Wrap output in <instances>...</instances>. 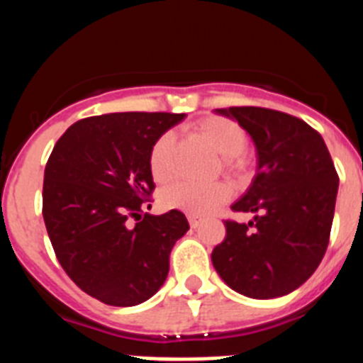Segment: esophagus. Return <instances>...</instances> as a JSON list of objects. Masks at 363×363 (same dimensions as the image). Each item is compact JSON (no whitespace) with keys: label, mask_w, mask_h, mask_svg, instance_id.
I'll return each instance as SVG.
<instances>
[{"label":"esophagus","mask_w":363,"mask_h":363,"mask_svg":"<svg viewBox=\"0 0 363 363\" xmlns=\"http://www.w3.org/2000/svg\"><path fill=\"white\" fill-rule=\"evenodd\" d=\"M187 218H189V225H191L192 229H196V227L201 223V218H200V216H194V214H189Z\"/></svg>","instance_id":"esophagus-1"}]
</instances>
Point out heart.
<instances>
[{
  "instance_id": "1",
  "label": "heart",
  "mask_w": 363,
  "mask_h": 363,
  "mask_svg": "<svg viewBox=\"0 0 363 363\" xmlns=\"http://www.w3.org/2000/svg\"><path fill=\"white\" fill-rule=\"evenodd\" d=\"M196 133L223 158V171L227 174L234 178L247 176L251 163L243 154L247 147V133L242 125L223 116H207L196 123ZM171 133L162 134L150 149L149 167L158 182L171 176ZM229 194L230 191L225 184L198 185L192 182H178L163 191L162 203L167 209L203 216L223 203Z\"/></svg>"
}]
</instances>
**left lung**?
I'll use <instances>...</instances> for the list:
<instances>
[{
	"label": "left lung",
	"instance_id": "left-lung-1",
	"mask_svg": "<svg viewBox=\"0 0 363 363\" xmlns=\"http://www.w3.org/2000/svg\"><path fill=\"white\" fill-rule=\"evenodd\" d=\"M249 133L258 154L249 191L230 207L255 220H225L211 259L230 289L267 300L293 293L329 245L338 174L323 138L300 118L262 107L216 108Z\"/></svg>",
	"mask_w": 363,
	"mask_h": 363
}]
</instances>
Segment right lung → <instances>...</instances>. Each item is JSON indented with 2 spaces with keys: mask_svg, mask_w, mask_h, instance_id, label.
I'll return each instance as SVG.
<instances>
[{
  "mask_svg": "<svg viewBox=\"0 0 363 363\" xmlns=\"http://www.w3.org/2000/svg\"><path fill=\"white\" fill-rule=\"evenodd\" d=\"M185 114L112 112L70 125L45 167L43 220L57 262L79 289L107 306L149 300L169 274L184 213L160 216L149 154Z\"/></svg>",
  "mask_w": 363,
  "mask_h": 363,
  "instance_id": "right-lung-1",
  "label": "right lung"
}]
</instances>
